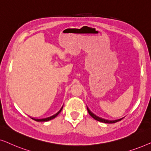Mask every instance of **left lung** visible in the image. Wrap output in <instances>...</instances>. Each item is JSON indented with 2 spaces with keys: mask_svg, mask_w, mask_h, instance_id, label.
Segmentation results:
<instances>
[{
  "mask_svg": "<svg viewBox=\"0 0 151 151\" xmlns=\"http://www.w3.org/2000/svg\"><path fill=\"white\" fill-rule=\"evenodd\" d=\"M87 107V106H86ZM87 111H88V113H89V115H91V116L93 118V119H96V120H97V121H99V122H104V123H107V124H113V123H115V122H119V121H120V120H122V119L123 118H121V119H115V120H108V119H103V118H101V117H98V116H96V115L95 114H93V113L89 109H88V108L87 107Z\"/></svg>",
  "mask_w": 151,
  "mask_h": 151,
  "instance_id": "obj_1",
  "label": "left lung"
}]
</instances>
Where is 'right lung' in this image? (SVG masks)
Masks as SVG:
<instances>
[{
	"instance_id": "right-lung-1",
	"label": "right lung",
	"mask_w": 151,
	"mask_h": 151,
	"mask_svg": "<svg viewBox=\"0 0 151 151\" xmlns=\"http://www.w3.org/2000/svg\"><path fill=\"white\" fill-rule=\"evenodd\" d=\"M63 106H62V108L60 109V111H58V112H57L56 113H55V114L51 115V116H50V117H45V118H42V119H36V118H34V117H31V118H32V119H34V120H35V121H36V122H47V121H49V120H51V119L55 118V117H56L57 115L61 112L62 109H63Z\"/></svg>"
}]
</instances>
